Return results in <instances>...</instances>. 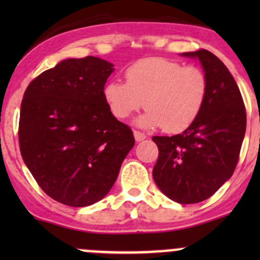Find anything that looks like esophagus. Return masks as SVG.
I'll return each instance as SVG.
<instances>
[{
  "label": "esophagus",
  "instance_id": "obj_1",
  "mask_svg": "<svg viewBox=\"0 0 260 260\" xmlns=\"http://www.w3.org/2000/svg\"><path fill=\"white\" fill-rule=\"evenodd\" d=\"M133 135H135V140L137 141V142H141V141L146 140V137H147L145 133L140 132V131H133Z\"/></svg>",
  "mask_w": 260,
  "mask_h": 260
}]
</instances>
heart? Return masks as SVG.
<instances>
[{
  "instance_id": "heart-1",
  "label": "heart",
  "mask_w": 260,
  "mask_h": 260,
  "mask_svg": "<svg viewBox=\"0 0 260 260\" xmlns=\"http://www.w3.org/2000/svg\"><path fill=\"white\" fill-rule=\"evenodd\" d=\"M208 90V77L201 68L147 57L127 68L125 83L118 79L107 83L104 98L118 119H125L145 106L147 112L138 124L162 125L165 132L179 133L198 119Z\"/></svg>"
}]
</instances>
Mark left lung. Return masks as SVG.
I'll list each match as a JSON object with an SVG mask.
<instances>
[{
  "label": "left lung",
  "mask_w": 260,
  "mask_h": 260,
  "mask_svg": "<svg viewBox=\"0 0 260 260\" xmlns=\"http://www.w3.org/2000/svg\"><path fill=\"white\" fill-rule=\"evenodd\" d=\"M182 55L200 60L208 77V98L187 129L171 137H152L158 147L152 174L167 198L196 204L232 177L245 135L246 112L237 81L219 57L204 49Z\"/></svg>",
  "instance_id": "8db88e82"
}]
</instances>
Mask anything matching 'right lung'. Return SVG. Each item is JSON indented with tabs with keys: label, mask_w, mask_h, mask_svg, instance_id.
<instances>
[{
	"label": "right lung",
	"mask_w": 260,
	"mask_h": 260,
	"mask_svg": "<svg viewBox=\"0 0 260 260\" xmlns=\"http://www.w3.org/2000/svg\"><path fill=\"white\" fill-rule=\"evenodd\" d=\"M113 70L99 57L62 60L23 94L21 156L44 192L64 205L83 208L102 200L135 146L131 127L112 114L104 98Z\"/></svg>",
	"instance_id": "add662e5"
}]
</instances>
